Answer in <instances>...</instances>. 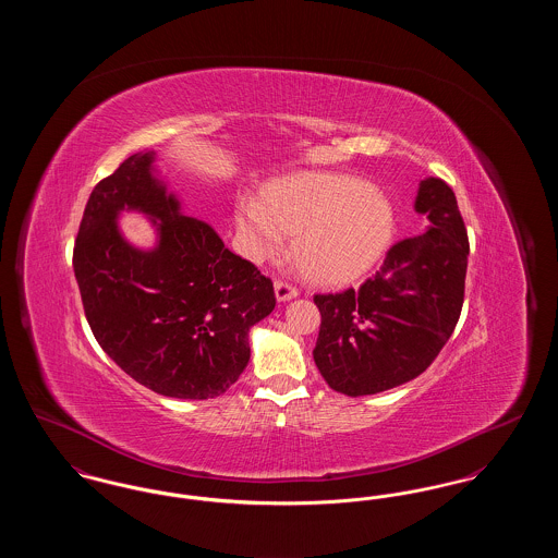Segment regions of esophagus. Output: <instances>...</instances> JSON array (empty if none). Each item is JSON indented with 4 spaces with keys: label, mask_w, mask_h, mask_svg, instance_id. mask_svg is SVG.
Masks as SVG:
<instances>
[{
    "label": "esophagus",
    "mask_w": 558,
    "mask_h": 558,
    "mask_svg": "<svg viewBox=\"0 0 558 558\" xmlns=\"http://www.w3.org/2000/svg\"><path fill=\"white\" fill-rule=\"evenodd\" d=\"M274 291H276V299L278 301H291V299L299 294L296 287H292L291 282H284V280H276L274 282Z\"/></svg>",
    "instance_id": "obj_1"
}]
</instances>
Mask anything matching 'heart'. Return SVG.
Segmentation results:
<instances>
[{
	"label": "heart",
	"instance_id": "heart-1",
	"mask_svg": "<svg viewBox=\"0 0 558 558\" xmlns=\"http://www.w3.org/2000/svg\"><path fill=\"white\" fill-rule=\"evenodd\" d=\"M234 217L251 257L276 255L289 232L296 264L324 284L366 276L396 234L389 196L345 173L289 175L264 190V203L242 196Z\"/></svg>",
	"mask_w": 558,
	"mask_h": 558
}]
</instances>
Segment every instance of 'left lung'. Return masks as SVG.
<instances>
[{"label": "left lung", "instance_id": "obj_1", "mask_svg": "<svg viewBox=\"0 0 558 558\" xmlns=\"http://www.w3.org/2000/svg\"><path fill=\"white\" fill-rule=\"evenodd\" d=\"M414 209L426 215L428 230L393 244L360 291L314 296L322 316L316 366L330 389L349 398L423 374L460 318L469 236L453 190L426 178Z\"/></svg>", "mask_w": 558, "mask_h": 558}]
</instances>
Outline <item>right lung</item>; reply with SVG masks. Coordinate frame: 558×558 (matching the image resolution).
<instances>
[{
    "label": "right lung",
    "mask_w": 558,
    "mask_h": 558,
    "mask_svg": "<svg viewBox=\"0 0 558 558\" xmlns=\"http://www.w3.org/2000/svg\"><path fill=\"white\" fill-rule=\"evenodd\" d=\"M153 162V150L132 155L89 194L73 251L85 318L140 385L167 398H217L246 368L248 330L276 307L274 284L182 213ZM121 210L151 217L155 250L122 239Z\"/></svg>",
    "instance_id": "obj_1"
}]
</instances>
